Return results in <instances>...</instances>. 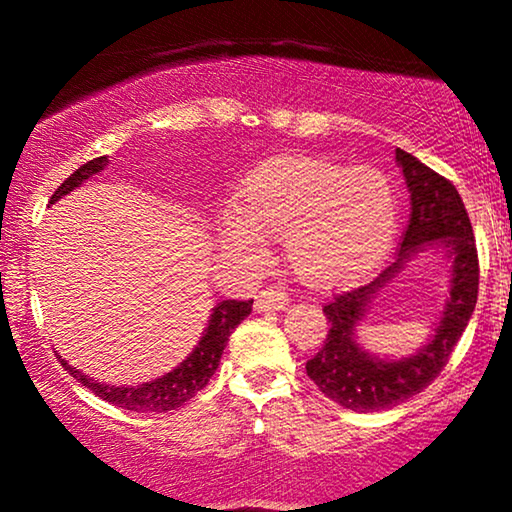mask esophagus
<instances>
[{
    "label": "esophagus",
    "instance_id": "1",
    "mask_svg": "<svg viewBox=\"0 0 512 512\" xmlns=\"http://www.w3.org/2000/svg\"><path fill=\"white\" fill-rule=\"evenodd\" d=\"M289 305V293L282 286H265V289L256 296V310L258 312H279Z\"/></svg>",
    "mask_w": 512,
    "mask_h": 512
}]
</instances>
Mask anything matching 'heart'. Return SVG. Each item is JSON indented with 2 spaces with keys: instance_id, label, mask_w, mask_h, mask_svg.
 I'll list each match as a JSON object with an SVG mask.
<instances>
[{
  "instance_id": "b5f03b06",
  "label": "heart",
  "mask_w": 512,
  "mask_h": 512,
  "mask_svg": "<svg viewBox=\"0 0 512 512\" xmlns=\"http://www.w3.org/2000/svg\"><path fill=\"white\" fill-rule=\"evenodd\" d=\"M396 188L375 167L317 158H279L244 179L240 200L221 214V242L242 261L268 256L265 237H284L300 277L345 284L377 268L398 230Z\"/></svg>"
}]
</instances>
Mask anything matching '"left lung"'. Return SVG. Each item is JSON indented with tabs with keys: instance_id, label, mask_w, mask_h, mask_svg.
Returning <instances> with one entry per match:
<instances>
[{
	"instance_id": "left-lung-1",
	"label": "left lung",
	"mask_w": 512,
	"mask_h": 512,
	"mask_svg": "<svg viewBox=\"0 0 512 512\" xmlns=\"http://www.w3.org/2000/svg\"><path fill=\"white\" fill-rule=\"evenodd\" d=\"M396 163L403 167L412 207L398 261L370 284L335 293L331 303L324 305L331 328L324 347L305 363L307 377L317 384L321 394L356 412L391 408L429 387L450 361L452 349L478 303V249L457 188L403 149H396ZM431 243L443 246L453 263V289L437 335L417 355L398 362L377 360L363 353L353 340V328L367 311L369 300L400 269L403 260Z\"/></svg>"
}]
</instances>
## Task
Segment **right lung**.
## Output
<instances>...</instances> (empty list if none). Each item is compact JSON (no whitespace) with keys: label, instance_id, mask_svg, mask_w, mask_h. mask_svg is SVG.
Returning a JSON list of instances; mask_svg holds the SVG:
<instances>
[{"label":"right lung","instance_id":"add662e5","mask_svg":"<svg viewBox=\"0 0 512 512\" xmlns=\"http://www.w3.org/2000/svg\"><path fill=\"white\" fill-rule=\"evenodd\" d=\"M107 163L109 158L100 156L88 160L86 165H81L72 177H67L58 186V191H55L51 198V205L58 198H62V195L74 191L76 186H81L88 177H93V174L104 170ZM251 305H254V300H221V303L212 310V317H209V324L205 328V333H202L198 347H195L172 373L158 377V380L139 384V387H109V384L90 380V377L83 375L81 370H74L65 359H60V356L58 359L62 366L69 370V375L76 377L83 387H88L95 396H100L102 401L114 403L118 408L135 412L177 410L186 401H191L200 389L207 387L209 377L214 375L216 368H219L223 347L228 345L230 333H233L237 324L251 312Z\"/></svg>","mask_w":512,"mask_h":512}]
</instances>
